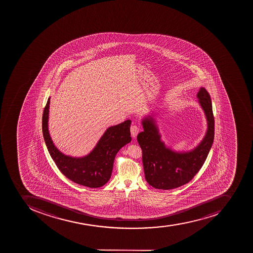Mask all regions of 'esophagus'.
Returning <instances> with one entry per match:
<instances>
[{
	"label": "esophagus",
	"instance_id": "obj_1",
	"mask_svg": "<svg viewBox=\"0 0 253 253\" xmlns=\"http://www.w3.org/2000/svg\"><path fill=\"white\" fill-rule=\"evenodd\" d=\"M130 132H131V136L133 137H136L137 135V133L139 132V127L136 125L131 126L130 127Z\"/></svg>",
	"mask_w": 253,
	"mask_h": 253
}]
</instances>
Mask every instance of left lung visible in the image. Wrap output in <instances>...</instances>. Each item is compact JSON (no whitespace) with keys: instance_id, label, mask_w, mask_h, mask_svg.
<instances>
[{"instance_id":"left-lung-1","label":"left lung","mask_w":253,"mask_h":253,"mask_svg":"<svg viewBox=\"0 0 253 253\" xmlns=\"http://www.w3.org/2000/svg\"><path fill=\"white\" fill-rule=\"evenodd\" d=\"M197 98L205 113L207 130L201 142L190 151H174L165 145L153 114L141 120L144 130L137 139L142 150L145 179L154 188L170 190L184 185L193 179L207 159L214 138V118L206 88H200Z\"/></svg>"}]
</instances>
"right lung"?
Segmentation results:
<instances>
[{"label":"right lung","mask_w":253,"mask_h":253,"mask_svg":"<svg viewBox=\"0 0 253 253\" xmlns=\"http://www.w3.org/2000/svg\"><path fill=\"white\" fill-rule=\"evenodd\" d=\"M50 100V97L48 98L42 114V134L48 151L58 169L68 179L80 185L91 188L104 186L112 175L116 153L131 141L129 130L131 120H126L106 129L88 155L82 157L65 155L54 145L49 133Z\"/></svg>","instance_id":"obj_1"}]
</instances>
